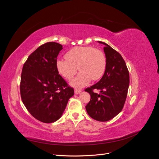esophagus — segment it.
Instances as JSON below:
<instances>
[{
    "instance_id": "34e87169",
    "label": "esophagus",
    "mask_w": 159,
    "mask_h": 159,
    "mask_svg": "<svg viewBox=\"0 0 159 159\" xmlns=\"http://www.w3.org/2000/svg\"><path fill=\"white\" fill-rule=\"evenodd\" d=\"M81 92V90L80 89H75V90H74V93L76 95L80 94Z\"/></svg>"
}]
</instances>
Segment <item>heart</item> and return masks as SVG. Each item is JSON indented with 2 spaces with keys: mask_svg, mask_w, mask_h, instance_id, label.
I'll return each instance as SVG.
<instances>
[{
  "mask_svg": "<svg viewBox=\"0 0 159 159\" xmlns=\"http://www.w3.org/2000/svg\"><path fill=\"white\" fill-rule=\"evenodd\" d=\"M66 60H57L56 68L64 78L70 80L75 88H83L89 84L91 80H98L103 75L106 68V57L103 53L91 46H77L66 53ZM79 68L78 69L77 68Z\"/></svg>",
  "mask_w": 159,
  "mask_h": 159,
  "instance_id": "heart-1",
  "label": "heart"
}]
</instances>
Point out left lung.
<instances>
[{
	"label": "left lung",
	"instance_id": "obj_1",
	"mask_svg": "<svg viewBox=\"0 0 159 159\" xmlns=\"http://www.w3.org/2000/svg\"><path fill=\"white\" fill-rule=\"evenodd\" d=\"M98 42L105 46L106 68L102 79L85 90L91 96L85 109L91 118L104 122L114 118L123 108L129 85V74L121 55L106 43ZM95 89L100 90L99 94L93 92Z\"/></svg>",
	"mask_w": 159,
	"mask_h": 159
}]
</instances>
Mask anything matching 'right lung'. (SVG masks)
Here are the masks:
<instances>
[{
	"label": "right lung",
	"mask_w": 159,
	"mask_h": 159,
	"mask_svg": "<svg viewBox=\"0 0 159 159\" xmlns=\"http://www.w3.org/2000/svg\"><path fill=\"white\" fill-rule=\"evenodd\" d=\"M62 49L57 42L40 46L28 57L22 71V102L34 117L45 123L58 120L74 94L56 68L57 57Z\"/></svg>",
	"instance_id": "right-lung-1"
}]
</instances>
